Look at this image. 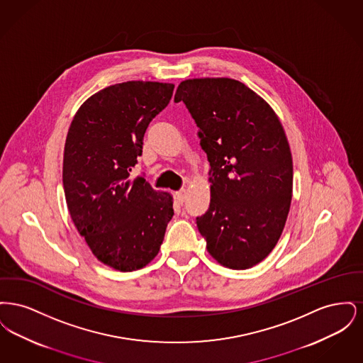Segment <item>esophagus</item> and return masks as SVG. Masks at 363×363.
I'll return each instance as SVG.
<instances>
[{"label":"esophagus","mask_w":363,"mask_h":363,"mask_svg":"<svg viewBox=\"0 0 363 363\" xmlns=\"http://www.w3.org/2000/svg\"><path fill=\"white\" fill-rule=\"evenodd\" d=\"M175 197H177V200H178L179 203H184L185 199H186V190L179 189L178 191H175Z\"/></svg>","instance_id":"34e87169"}]
</instances>
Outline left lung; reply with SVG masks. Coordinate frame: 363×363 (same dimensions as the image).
I'll use <instances>...</instances> for the list:
<instances>
[{
  "mask_svg": "<svg viewBox=\"0 0 363 363\" xmlns=\"http://www.w3.org/2000/svg\"><path fill=\"white\" fill-rule=\"evenodd\" d=\"M174 102L196 122L211 166V203L196 218L211 256L231 269L265 259L284 228L293 157L275 111L234 79L182 82Z\"/></svg>",
  "mask_w": 363,
  "mask_h": 363,
  "instance_id": "obj_1",
  "label": "left lung"
}]
</instances>
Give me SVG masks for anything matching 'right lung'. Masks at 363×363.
<instances>
[{
    "label": "right lung",
    "instance_id": "1",
    "mask_svg": "<svg viewBox=\"0 0 363 363\" xmlns=\"http://www.w3.org/2000/svg\"><path fill=\"white\" fill-rule=\"evenodd\" d=\"M173 91L156 82L106 86L70 123L62 167L70 218L94 256L122 272L155 259L173 218L172 196L132 174L145 130Z\"/></svg>",
    "mask_w": 363,
    "mask_h": 363
}]
</instances>
